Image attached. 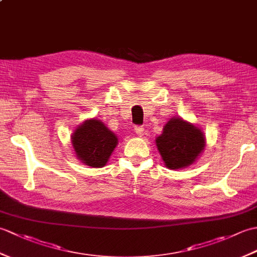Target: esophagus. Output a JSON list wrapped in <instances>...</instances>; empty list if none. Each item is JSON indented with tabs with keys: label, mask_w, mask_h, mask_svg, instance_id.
<instances>
[{
	"label": "esophagus",
	"mask_w": 257,
	"mask_h": 257,
	"mask_svg": "<svg viewBox=\"0 0 257 257\" xmlns=\"http://www.w3.org/2000/svg\"><path fill=\"white\" fill-rule=\"evenodd\" d=\"M135 132L138 136H143L145 133V128L143 127V125H137V127L135 128Z\"/></svg>",
	"instance_id": "obj_1"
}]
</instances>
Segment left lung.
I'll return each mask as SVG.
<instances>
[{"instance_id":"1","label":"left lung","mask_w":257,"mask_h":257,"mask_svg":"<svg viewBox=\"0 0 257 257\" xmlns=\"http://www.w3.org/2000/svg\"><path fill=\"white\" fill-rule=\"evenodd\" d=\"M156 145L167 168L177 170L189 167L198 159L205 147V137L194 124L173 117L157 137Z\"/></svg>"}]
</instances>
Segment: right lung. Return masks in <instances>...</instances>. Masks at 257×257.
Segmentation results:
<instances>
[{
    "mask_svg": "<svg viewBox=\"0 0 257 257\" xmlns=\"http://www.w3.org/2000/svg\"><path fill=\"white\" fill-rule=\"evenodd\" d=\"M72 145L84 165L102 168L118 145V138L99 119L92 118L85 120L75 129Z\"/></svg>",
    "mask_w": 257,
    "mask_h": 257,
    "instance_id": "1",
    "label": "right lung"
}]
</instances>
